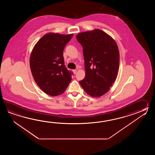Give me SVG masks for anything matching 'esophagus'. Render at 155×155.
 <instances>
[{"label":"esophagus","mask_w":155,"mask_h":155,"mask_svg":"<svg viewBox=\"0 0 155 155\" xmlns=\"http://www.w3.org/2000/svg\"><path fill=\"white\" fill-rule=\"evenodd\" d=\"M73 73L74 74H76V72H77V70H73Z\"/></svg>","instance_id":"esophagus-1"}]
</instances>
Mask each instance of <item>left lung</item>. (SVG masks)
<instances>
[{
  "label": "left lung",
  "mask_w": 155,
  "mask_h": 155,
  "mask_svg": "<svg viewBox=\"0 0 155 155\" xmlns=\"http://www.w3.org/2000/svg\"><path fill=\"white\" fill-rule=\"evenodd\" d=\"M83 48L85 77L80 84L88 95L98 97L108 92L119 71L120 54L115 40L99 29L76 35Z\"/></svg>",
  "instance_id": "8db88e82"
}]
</instances>
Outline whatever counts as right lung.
<instances>
[{"label": "right lung", "instance_id": "obj_1", "mask_svg": "<svg viewBox=\"0 0 155 155\" xmlns=\"http://www.w3.org/2000/svg\"><path fill=\"white\" fill-rule=\"evenodd\" d=\"M73 34L47 33L34 46L30 57L33 78L43 92L52 96L62 94L71 80L64 65L63 50Z\"/></svg>", "mask_w": 155, "mask_h": 155}]
</instances>
